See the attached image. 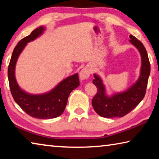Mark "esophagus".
I'll return each mask as SVG.
<instances>
[{
    "instance_id": "esophagus-1",
    "label": "esophagus",
    "mask_w": 159,
    "mask_h": 159,
    "mask_svg": "<svg viewBox=\"0 0 159 159\" xmlns=\"http://www.w3.org/2000/svg\"><path fill=\"white\" fill-rule=\"evenodd\" d=\"M90 73H91V70H90L89 67H84L80 72V80H87V78L89 77Z\"/></svg>"
}]
</instances>
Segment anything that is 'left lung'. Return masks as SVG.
Segmentation results:
<instances>
[{
    "label": "left lung",
    "mask_w": 159,
    "mask_h": 159,
    "mask_svg": "<svg viewBox=\"0 0 159 159\" xmlns=\"http://www.w3.org/2000/svg\"><path fill=\"white\" fill-rule=\"evenodd\" d=\"M129 42L139 50L141 55V65L140 75L135 83L125 91L116 92L111 96L107 94L102 78L94 74L93 84L97 88V93L92 99V104L94 111L99 116L106 118L122 117L132 111L145 96L148 77L150 75V62L148 54L142 43L134 36H129Z\"/></svg>",
    "instance_id": "8db88e82"
}]
</instances>
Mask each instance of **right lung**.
Masks as SVG:
<instances>
[{
    "instance_id": "obj_1",
    "label": "right lung",
    "mask_w": 159,
    "mask_h": 159,
    "mask_svg": "<svg viewBox=\"0 0 159 159\" xmlns=\"http://www.w3.org/2000/svg\"><path fill=\"white\" fill-rule=\"evenodd\" d=\"M45 30V27L40 26L30 35L22 39L14 48L8 70L10 89L15 102L28 115L43 119L60 116L65 111L70 94L80 85L77 73L65 78L52 89L43 94L28 93L18 85L15 72L19 55L27 44L42 35Z\"/></svg>"
}]
</instances>
